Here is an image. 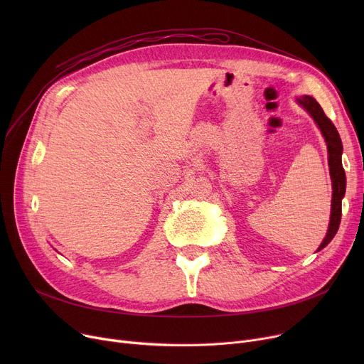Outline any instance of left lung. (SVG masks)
<instances>
[{
	"mask_svg": "<svg viewBox=\"0 0 364 364\" xmlns=\"http://www.w3.org/2000/svg\"><path fill=\"white\" fill-rule=\"evenodd\" d=\"M298 105H301L305 110H307L317 127L320 128L324 141L328 144V155H329V169H331V178H332V209H331V223L326 237L323 239L321 245L318 246L317 251H321L324 246H328V243L333 239L336 235L339 223H341V215H342V198L346 195V186H347V178H346V171H343L342 166V141L339 134L332 124V121L324 114L321 106L313 99L311 95H302V97L296 99Z\"/></svg>",
	"mask_w": 364,
	"mask_h": 364,
	"instance_id": "8db88e82",
	"label": "left lung"
}]
</instances>
